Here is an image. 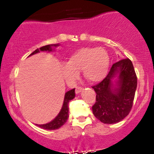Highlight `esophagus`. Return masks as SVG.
Listing matches in <instances>:
<instances>
[{
	"instance_id": "34e87169",
	"label": "esophagus",
	"mask_w": 154,
	"mask_h": 154,
	"mask_svg": "<svg viewBox=\"0 0 154 154\" xmlns=\"http://www.w3.org/2000/svg\"><path fill=\"white\" fill-rule=\"evenodd\" d=\"M83 88H81V87H77L76 88V90H75V93H77V94H78V93H80L81 91H82Z\"/></svg>"
}]
</instances>
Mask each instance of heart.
<instances>
[{
	"instance_id": "b5f03b06",
	"label": "heart",
	"mask_w": 154,
	"mask_h": 154,
	"mask_svg": "<svg viewBox=\"0 0 154 154\" xmlns=\"http://www.w3.org/2000/svg\"><path fill=\"white\" fill-rule=\"evenodd\" d=\"M109 66V57L102 48L85 47L75 51L61 66V75L68 82L74 83L82 71L90 82H99L105 78Z\"/></svg>"
}]
</instances>
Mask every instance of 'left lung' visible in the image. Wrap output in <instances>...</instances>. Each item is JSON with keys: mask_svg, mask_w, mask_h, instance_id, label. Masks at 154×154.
Instances as JSON below:
<instances>
[{"mask_svg": "<svg viewBox=\"0 0 154 154\" xmlns=\"http://www.w3.org/2000/svg\"><path fill=\"white\" fill-rule=\"evenodd\" d=\"M93 88L96 93L94 116L104 124L119 122L131 110L137 88L132 61L124 59L114 63L106 77Z\"/></svg>", "mask_w": 154, "mask_h": 154, "instance_id": "obj_1", "label": "left lung"}]
</instances>
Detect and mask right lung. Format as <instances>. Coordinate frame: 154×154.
I'll return each mask as SVG.
<instances>
[{"instance_id":"1","label":"right lung","mask_w":154,"mask_h":154,"mask_svg":"<svg viewBox=\"0 0 154 154\" xmlns=\"http://www.w3.org/2000/svg\"><path fill=\"white\" fill-rule=\"evenodd\" d=\"M57 46H59V44H51V45H47L45 46H43L40 48L36 49L35 51H33L32 54L29 55V56H32V55H34L40 53V51H48V52H52L54 51V48H56ZM75 88L74 89L70 90V91H67L65 93L64 95V99H63V105L61 107V111H59V114L54 118L52 121L47 124H44V125H38L40 128L45 129V130H56V129H59L61 128L62 125H64L66 123V120L68 119L69 117V102L70 100L75 98Z\"/></svg>"}]
</instances>
